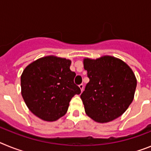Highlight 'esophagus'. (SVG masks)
<instances>
[{
  "mask_svg": "<svg viewBox=\"0 0 151 151\" xmlns=\"http://www.w3.org/2000/svg\"><path fill=\"white\" fill-rule=\"evenodd\" d=\"M78 87H79L80 90H81V91H83V88H84V85H82V84H81V85H78Z\"/></svg>",
  "mask_w": 151,
  "mask_h": 151,
  "instance_id": "esophagus-1",
  "label": "esophagus"
}]
</instances>
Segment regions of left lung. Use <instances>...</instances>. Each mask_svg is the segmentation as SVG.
<instances>
[{
    "label": "left lung",
    "mask_w": 151,
    "mask_h": 151,
    "mask_svg": "<svg viewBox=\"0 0 151 151\" xmlns=\"http://www.w3.org/2000/svg\"><path fill=\"white\" fill-rule=\"evenodd\" d=\"M83 63L89 78L81 94L86 114L101 123L122 115L132 102L137 86L132 69L111 56L85 58Z\"/></svg>",
    "instance_id": "left-lung-1"
}]
</instances>
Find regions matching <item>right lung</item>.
I'll return each instance as SVG.
<instances>
[{
    "label": "right lung",
    "instance_id": "1",
    "mask_svg": "<svg viewBox=\"0 0 151 151\" xmlns=\"http://www.w3.org/2000/svg\"><path fill=\"white\" fill-rule=\"evenodd\" d=\"M71 60L48 56L34 61L21 76V93L33 114L53 122L66 113L75 94L81 93L74 83L76 73L69 67Z\"/></svg>",
    "mask_w": 151,
    "mask_h": 151
}]
</instances>
